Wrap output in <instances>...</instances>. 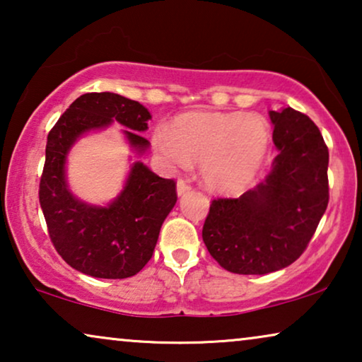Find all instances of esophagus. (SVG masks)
Masks as SVG:
<instances>
[{"instance_id":"esophagus-1","label":"esophagus","mask_w":362,"mask_h":362,"mask_svg":"<svg viewBox=\"0 0 362 362\" xmlns=\"http://www.w3.org/2000/svg\"><path fill=\"white\" fill-rule=\"evenodd\" d=\"M177 194L180 196H182V194H186V192H189L191 191V186L187 185V181H185V180H180L177 181Z\"/></svg>"}]
</instances>
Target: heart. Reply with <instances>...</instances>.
<instances>
[{"instance_id":"heart-1","label":"heart","mask_w":362,"mask_h":362,"mask_svg":"<svg viewBox=\"0 0 362 362\" xmlns=\"http://www.w3.org/2000/svg\"><path fill=\"white\" fill-rule=\"evenodd\" d=\"M153 141L173 166L201 161V177L209 189L237 194L259 175L272 135L265 118L254 113L194 110L176 117L170 130H158Z\"/></svg>"}]
</instances>
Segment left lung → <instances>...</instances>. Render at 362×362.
<instances>
[{
	"label": "left lung",
	"mask_w": 362,
	"mask_h": 362,
	"mask_svg": "<svg viewBox=\"0 0 362 362\" xmlns=\"http://www.w3.org/2000/svg\"><path fill=\"white\" fill-rule=\"evenodd\" d=\"M279 150L264 182L211 202L202 240L222 269L265 275L308 247L329 201V153L318 127L293 108L269 112Z\"/></svg>",
	"instance_id": "8db88e82"
}]
</instances>
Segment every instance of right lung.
<instances>
[{"label": "right lung", "mask_w": 362, "mask_h": 362, "mask_svg": "<svg viewBox=\"0 0 362 362\" xmlns=\"http://www.w3.org/2000/svg\"><path fill=\"white\" fill-rule=\"evenodd\" d=\"M151 115L141 103L112 92L83 93L47 135L39 202L57 254L72 269L95 279H128L151 259L160 229L177 201L176 182L133 163L125 187L110 204L90 206L69 191L66 160L77 138L118 122L138 153L150 145L138 132Z\"/></svg>", "instance_id": "1"}]
</instances>
